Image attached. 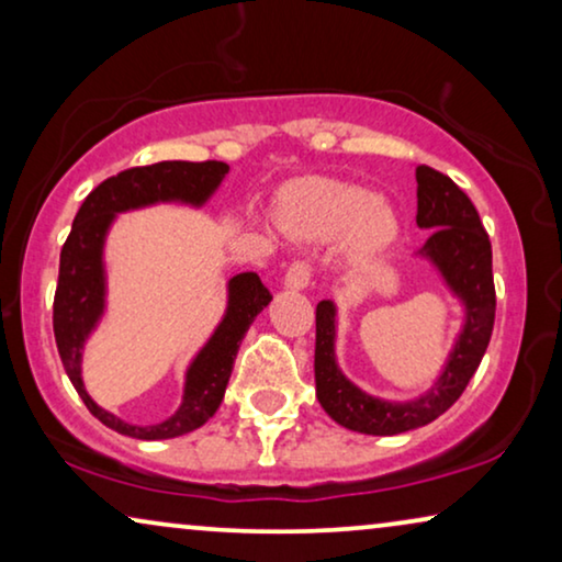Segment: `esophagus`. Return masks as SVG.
<instances>
[{
	"label": "esophagus",
	"mask_w": 562,
	"mask_h": 562,
	"mask_svg": "<svg viewBox=\"0 0 562 562\" xmlns=\"http://www.w3.org/2000/svg\"><path fill=\"white\" fill-rule=\"evenodd\" d=\"M310 279H312V268L306 260H294L286 268V273H283V286L291 289V291H302L310 286Z\"/></svg>",
	"instance_id": "obj_1"
}]
</instances>
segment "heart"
Segmentation results:
<instances>
[{
  "mask_svg": "<svg viewBox=\"0 0 562 562\" xmlns=\"http://www.w3.org/2000/svg\"><path fill=\"white\" fill-rule=\"evenodd\" d=\"M283 225L304 240L333 243L348 237L352 258L379 256L398 237V217L391 204L371 191L345 181L317 179L291 191Z\"/></svg>",
  "mask_w": 562,
  "mask_h": 562,
  "instance_id": "b5f03b06",
  "label": "heart"
}]
</instances>
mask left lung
<instances>
[{"label":"left lung","instance_id":"8db88e82","mask_svg":"<svg viewBox=\"0 0 562 562\" xmlns=\"http://www.w3.org/2000/svg\"><path fill=\"white\" fill-rule=\"evenodd\" d=\"M417 225L429 229L417 258L429 260L450 294L463 304V325L432 386L406 402H391L371 396L340 371L335 356L337 306L329 299L319 302L314 345L317 398L337 425L352 432L402 435L435 422L458 402L488 348L496 317L488 235L463 189L429 166H417Z\"/></svg>","mask_w":562,"mask_h":562}]
</instances>
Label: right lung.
Segmentation results:
<instances>
[{"label":"right lung","instance_id":"obj_1","mask_svg":"<svg viewBox=\"0 0 562 562\" xmlns=\"http://www.w3.org/2000/svg\"><path fill=\"white\" fill-rule=\"evenodd\" d=\"M229 171L222 160H160L153 166L127 168L112 179L99 183L83 199L76 212L71 235L60 250L58 286L53 299V333H56L58 356L79 391L81 402L94 417L114 432L135 437V440H171L202 427L220 409L225 389L233 373L235 356L252 319L266 310L271 294L260 283L258 273L245 271L227 281V310L210 340L196 352L183 375L181 406L171 417L158 425H130L99 406L83 389L81 360L91 333L99 327L106 310V268L104 245L110 227L122 212L143 210L153 204H187L204 206L222 179Z\"/></svg>","mask_w":562,"mask_h":562}]
</instances>
